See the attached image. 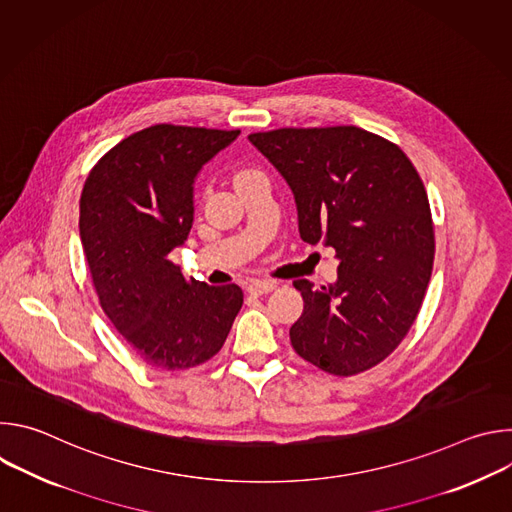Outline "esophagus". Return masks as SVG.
Here are the masks:
<instances>
[{
    "instance_id": "34e87169",
    "label": "esophagus",
    "mask_w": 512,
    "mask_h": 512,
    "mask_svg": "<svg viewBox=\"0 0 512 512\" xmlns=\"http://www.w3.org/2000/svg\"><path fill=\"white\" fill-rule=\"evenodd\" d=\"M249 294L253 296H263V294H269V291L275 289V283L273 281H261V279H255L249 283Z\"/></svg>"
}]
</instances>
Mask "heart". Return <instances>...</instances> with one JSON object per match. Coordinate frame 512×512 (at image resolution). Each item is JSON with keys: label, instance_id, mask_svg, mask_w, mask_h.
<instances>
[{"label": "heart", "instance_id": "b5f03b06", "mask_svg": "<svg viewBox=\"0 0 512 512\" xmlns=\"http://www.w3.org/2000/svg\"><path fill=\"white\" fill-rule=\"evenodd\" d=\"M255 170H237L235 172V176H233V182H237V180H241V178H245V176H249V174H253Z\"/></svg>", "mask_w": 512, "mask_h": 512}]
</instances>
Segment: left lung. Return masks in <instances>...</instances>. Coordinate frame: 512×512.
Segmentation results:
<instances>
[{
    "mask_svg": "<svg viewBox=\"0 0 512 512\" xmlns=\"http://www.w3.org/2000/svg\"><path fill=\"white\" fill-rule=\"evenodd\" d=\"M249 141L294 192L300 237L324 241L340 261L332 285L294 281L304 312L291 346L330 375L369 371L407 336L431 277L433 221L417 170L399 145L354 125Z\"/></svg>",
    "mask_w": 512,
    "mask_h": 512,
    "instance_id": "left-lung-1",
    "label": "left lung"
}]
</instances>
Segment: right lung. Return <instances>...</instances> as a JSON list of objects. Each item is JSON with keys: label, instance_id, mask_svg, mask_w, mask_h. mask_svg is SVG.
I'll list each match as a JSON object with an SVG mask.
<instances>
[{"label": "right lung", "instance_id": "right-lung-1", "mask_svg": "<svg viewBox=\"0 0 512 512\" xmlns=\"http://www.w3.org/2000/svg\"><path fill=\"white\" fill-rule=\"evenodd\" d=\"M241 131L160 123L111 148L81 194V243L101 308L152 369L186 371L223 348L239 285L186 279L170 253L194 221V180Z\"/></svg>", "mask_w": 512, "mask_h": 512}]
</instances>
